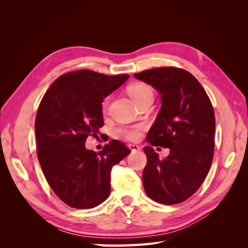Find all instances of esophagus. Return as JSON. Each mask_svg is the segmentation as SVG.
Masks as SVG:
<instances>
[{
    "label": "esophagus",
    "mask_w": 248,
    "mask_h": 248,
    "mask_svg": "<svg viewBox=\"0 0 248 248\" xmlns=\"http://www.w3.org/2000/svg\"><path fill=\"white\" fill-rule=\"evenodd\" d=\"M128 148L131 150L132 152L140 151V147L139 145H136V144H129V145H128Z\"/></svg>",
    "instance_id": "obj_1"
}]
</instances>
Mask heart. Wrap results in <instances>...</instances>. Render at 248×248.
Masks as SVG:
<instances>
[{
	"mask_svg": "<svg viewBox=\"0 0 248 248\" xmlns=\"http://www.w3.org/2000/svg\"><path fill=\"white\" fill-rule=\"evenodd\" d=\"M128 93L132 98V100L136 102L137 106H139V104L141 103L142 101L153 98L154 97L153 90L151 89V87L146 84H142V82H139V84H134L130 86L128 88ZM108 102H109V97H107V98L102 102L103 110H106L108 108ZM120 133H121L125 139L129 140H136L140 136L139 127H125V128L120 129Z\"/></svg>",
	"mask_w": 248,
	"mask_h": 248,
	"instance_id": "b5f03b06",
	"label": "heart"
}]
</instances>
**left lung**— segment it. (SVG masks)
Wrapping results in <instances>:
<instances>
[{
	"mask_svg": "<svg viewBox=\"0 0 248 248\" xmlns=\"http://www.w3.org/2000/svg\"><path fill=\"white\" fill-rule=\"evenodd\" d=\"M161 95V108L147 141L170 149L159 160L146 146L147 164L142 184L147 196L164 205L182 202L206 179L213 158L215 117L206 91L191 73L175 67H159L134 74Z\"/></svg>",
	"mask_w": 248,
	"mask_h": 248,
	"instance_id": "8db88e82",
	"label": "left lung"
}]
</instances>
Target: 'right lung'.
<instances>
[{
  "instance_id": "1",
  "label": "right lung",
  "mask_w": 248,
  "mask_h": 248,
  "mask_svg": "<svg viewBox=\"0 0 248 248\" xmlns=\"http://www.w3.org/2000/svg\"><path fill=\"white\" fill-rule=\"evenodd\" d=\"M128 74L106 76L77 70L58 78L37 110V156L47 183L58 198L77 209H91L110 192V171L130 153L112 140L96 153L87 150L88 137L103 126L102 101L128 79Z\"/></svg>"
}]
</instances>
